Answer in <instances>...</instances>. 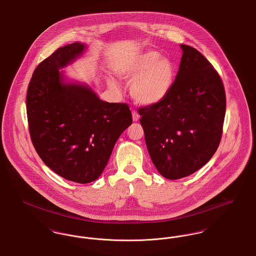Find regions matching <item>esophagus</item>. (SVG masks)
I'll list each match as a JSON object with an SVG mask.
<instances>
[{"label": "esophagus", "mask_w": 256, "mask_h": 256, "mask_svg": "<svg viewBox=\"0 0 256 256\" xmlns=\"http://www.w3.org/2000/svg\"><path fill=\"white\" fill-rule=\"evenodd\" d=\"M139 118H140V115L137 113V111L132 110V120H134V122H137L139 120Z\"/></svg>", "instance_id": "esophagus-1"}]
</instances>
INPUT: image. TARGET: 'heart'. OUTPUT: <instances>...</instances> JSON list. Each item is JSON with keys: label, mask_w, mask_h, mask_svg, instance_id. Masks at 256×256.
Instances as JSON below:
<instances>
[{"label": "heart", "mask_w": 256, "mask_h": 256, "mask_svg": "<svg viewBox=\"0 0 256 256\" xmlns=\"http://www.w3.org/2000/svg\"><path fill=\"white\" fill-rule=\"evenodd\" d=\"M117 76L132 80L130 87L134 100L143 106H154L169 94L174 80L176 69L172 61L160 56L156 50H148L116 66ZM110 86L117 88L110 80Z\"/></svg>", "instance_id": "obj_1"}]
</instances>
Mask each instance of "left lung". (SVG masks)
I'll use <instances>...</instances> for the list:
<instances>
[{"label":"left lung","mask_w":256,"mask_h":256,"mask_svg":"<svg viewBox=\"0 0 256 256\" xmlns=\"http://www.w3.org/2000/svg\"><path fill=\"white\" fill-rule=\"evenodd\" d=\"M180 70L163 100L138 110L152 163L168 180L188 176L219 146L226 92L218 72L195 48L180 45Z\"/></svg>","instance_id":"obj_1"}]
</instances>
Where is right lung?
I'll use <instances>...</instances> for the list:
<instances>
[{"mask_svg":"<svg viewBox=\"0 0 256 256\" xmlns=\"http://www.w3.org/2000/svg\"><path fill=\"white\" fill-rule=\"evenodd\" d=\"M73 43L40 62L26 93V116L34 146L50 170L74 182L96 180L114 145L132 122L126 104L100 100L90 87L65 84L60 69L82 54Z\"/></svg>","mask_w":256,"mask_h":256,"instance_id":"obj_1","label":"right lung"}]
</instances>
